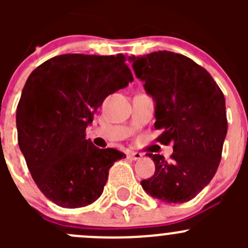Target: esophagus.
Wrapping results in <instances>:
<instances>
[{
  "mask_svg": "<svg viewBox=\"0 0 248 248\" xmlns=\"http://www.w3.org/2000/svg\"><path fill=\"white\" fill-rule=\"evenodd\" d=\"M127 157H128L129 159H132V161H139V159L142 157V155L139 154V152L129 151L128 154H127Z\"/></svg>",
  "mask_w": 248,
  "mask_h": 248,
  "instance_id": "34e87169",
  "label": "esophagus"
}]
</instances>
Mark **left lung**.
<instances>
[{
    "label": "left lung",
    "instance_id": "8db88e82",
    "mask_svg": "<svg viewBox=\"0 0 248 248\" xmlns=\"http://www.w3.org/2000/svg\"><path fill=\"white\" fill-rule=\"evenodd\" d=\"M155 102L157 141L172 144L171 162L149 154L154 176L140 185L164 202L193 199L216 174L227 136L226 99L209 72L181 54L157 51L128 57Z\"/></svg>",
    "mask_w": 248,
    "mask_h": 248
}]
</instances>
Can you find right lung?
I'll return each mask as SVG.
<instances>
[{
    "label": "right lung",
    "instance_id": "1",
    "mask_svg": "<svg viewBox=\"0 0 248 248\" xmlns=\"http://www.w3.org/2000/svg\"><path fill=\"white\" fill-rule=\"evenodd\" d=\"M126 57L64 54L37 67L16 108L19 147L38 188L67 209L101 197L110 167L124 155L98 149L85 129L104 99L133 81Z\"/></svg>",
    "mask_w": 248,
    "mask_h": 248
}]
</instances>
